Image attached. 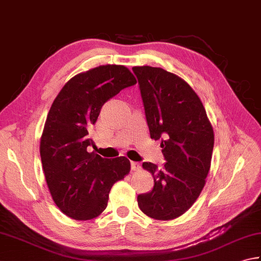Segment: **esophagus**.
Returning <instances> with one entry per match:
<instances>
[{"mask_svg": "<svg viewBox=\"0 0 261 261\" xmlns=\"http://www.w3.org/2000/svg\"><path fill=\"white\" fill-rule=\"evenodd\" d=\"M130 168H132L133 171H137V170L141 169V165L139 164V162L132 161V162H130Z\"/></svg>", "mask_w": 261, "mask_h": 261, "instance_id": "34e87169", "label": "esophagus"}]
</instances>
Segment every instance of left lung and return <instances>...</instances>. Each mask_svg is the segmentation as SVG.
I'll return each instance as SVG.
<instances>
[{
  "label": "left lung",
  "mask_w": 261,
  "mask_h": 261,
  "mask_svg": "<svg viewBox=\"0 0 261 261\" xmlns=\"http://www.w3.org/2000/svg\"><path fill=\"white\" fill-rule=\"evenodd\" d=\"M139 80L152 140L161 139L166 164L143 162L153 176L151 192L137 196L140 209L156 220L185 214L202 191L211 165L214 129L198 94L183 78L162 68L133 67Z\"/></svg>",
  "instance_id": "8db88e82"
}]
</instances>
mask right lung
<instances>
[{
    "instance_id": "add662e5",
    "label": "right lung",
    "mask_w": 261,
    "mask_h": 261,
    "mask_svg": "<svg viewBox=\"0 0 261 261\" xmlns=\"http://www.w3.org/2000/svg\"><path fill=\"white\" fill-rule=\"evenodd\" d=\"M135 84L136 78L125 66H99L70 78L54 99L39 153L54 203L68 217L96 218L107 208L112 185L129 174L126 156L106 159L90 152L94 146L90 130L102 106Z\"/></svg>"
}]
</instances>
